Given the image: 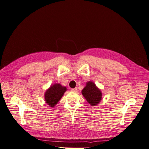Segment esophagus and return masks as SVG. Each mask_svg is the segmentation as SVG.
<instances>
[{
    "label": "esophagus",
    "mask_w": 149,
    "mask_h": 149,
    "mask_svg": "<svg viewBox=\"0 0 149 149\" xmlns=\"http://www.w3.org/2000/svg\"><path fill=\"white\" fill-rule=\"evenodd\" d=\"M78 91V89L77 88H73V89H71V91L73 92H77Z\"/></svg>",
    "instance_id": "34e87169"
}]
</instances>
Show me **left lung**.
I'll use <instances>...</instances> for the list:
<instances>
[{
    "label": "left lung",
    "mask_w": 149,
    "mask_h": 149,
    "mask_svg": "<svg viewBox=\"0 0 149 149\" xmlns=\"http://www.w3.org/2000/svg\"><path fill=\"white\" fill-rule=\"evenodd\" d=\"M81 93L86 100L92 106H97L102 99L101 89L93 81L86 83Z\"/></svg>",
    "instance_id": "1"
}]
</instances>
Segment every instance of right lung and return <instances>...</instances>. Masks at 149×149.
Instances as JSON below:
<instances>
[{"label": "right lung", "instance_id": "add662e5", "mask_svg": "<svg viewBox=\"0 0 149 149\" xmlns=\"http://www.w3.org/2000/svg\"><path fill=\"white\" fill-rule=\"evenodd\" d=\"M66 91V86H63L60 83H54L45 93V101L49 107H54L60 101Z\"/></svg>", "mask_w": 149, "mask_h": 149}]
</instances>
